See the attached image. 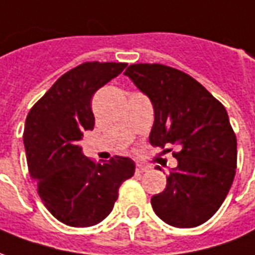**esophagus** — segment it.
<instances>
[{
	"label": "esophagus",
	"mask_w": 255,
	"mask_h": 255,
	"mask_svg": "<svg viewBox=\"0 0 255 255\" xmlns=\"http://www.w3.org/2000/svg\"><path fill=\"white\" fill-rule=\"evenodd\" d=\"M136 172H145V171L149 170V167L147 165H143V164H136Z\"/></svg>",
	"instance_id": "34e87169"
}]
</instances>
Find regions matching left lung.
Masks as SVG:
<instances>
[{"instance_id":"obj_1","label":"left lung","mask_w":255,"mask_h":255,"mask_svg":"<svg viewBox=\"0 0 255 255\" xmlns=\"http://www.w3.org/2000/svg\"><path fill=\"white\" fill-rule=\"evenodd\" d=\"M124 74L153 105L150 145L178 149L165 189L150 200L154 213L171 227L202 225L224 203L236 172L238 143L227 110L195 78L168 66L138 63Z\"/></svg>"}]
</instances>
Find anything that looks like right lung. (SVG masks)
<instances>
[{
  "instance_id": "add662e5",
  "label": "right lung",
  "mask_w": 255,
  "mask_h": 255,
  "mask_svg": "<svg viewBox=\"0 0 255 255\" xmlns=\"http://www.w3.org/2000/svg\"><path fill=\"white\" fill-rule=\"evenodd\" d=\"M127 63L85 62L65 73L28 112L23 133L30 175L49 213L69 227L97 225L113 210L119 188L135 172L129 157L103 164L85 157L80 139L92 131L94 94Z\"/></svg>"
}]
</instances>
